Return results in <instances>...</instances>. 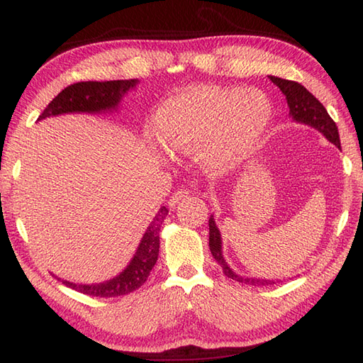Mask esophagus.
Returning <instances> with one entry per match:
<instances>
[{"label": "esophagus", "instance_id": "1", "mask_svg": "<svg viewBox=\"0 0 363 363\" xmlns=\"http://www.w3.org/2000/svg\"><path fill=\"white\" fill-rule=\"evenodd\" d=\"M189 194L190 191L189 190H186V189H179V190H176L174 194L169 196V199H168V206L169 207H174L177 203L181 201V199H184V198H187L189 196Z\"/></svg>", "mask_w": 363, "mask_h": 363}]
</instances>
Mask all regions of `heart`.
Instances as JSON below:
<instances>
[{
  "label": "heart",
  "mask_w": 363,
  "mask_h": 363,
  "mask_svg": "<svg viewBox=\"0 0 363 363\" xmlns=\"http://www.w3.org/2000/svg\"><path fill=\"white\" fill-rule=\"evenodd\" d=\"M273 120L262 90L198 86L159 107L154 135L172 152H199L206 165L228 168L259 148Z\"/></svg>",
  "instance_id": "b5f03b06"
}]
</instances>
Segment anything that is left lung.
Segmentation results:
<instances>
[{"mask_svg": "<svg viewBox=\"0 0 363 363\" xmlns=\"http://www.w3.org/2000/svg\"><path fill=\"white\" fill-rule=\"evenodd\" d=\"M273 84L281 89L282 94L287 99L289 109H290V117L293 121L303 123V125H309L311 128L317 129L318 133L325 135L330 143H334L337 148H340V135H338V129L335 121L329 117L328 111L325 109L317 98H315L309 90L304 86L289 79L277 78V76H268ZM209 248L213 259L218 262L223 268V273L228 277L238 282L250 284V285H272L276 284L274 281L269 279H257V277H246V276H238L233 268L228 265V262L223 257V250H221V234L220 229L215 225L213 215L209 218Z\"/></svg>", "mask_w": 363, "mask_h": 363, "instance_id": "1", "label": "left lung"}]
</instances>
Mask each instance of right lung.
Instances as JSON below:
<instances>
[{
    "label": "right lung",
    "mask_w": 363,
    "mask_h": 363,
    "mask_svg": "<svg viewBox=\"0 0 363 363\" xmlns=\"http://www.w3.org/2000/svg\"><path fill=\"white\" fill-rule=\"evenodd\" d=\"M138 84V79H120V81H87L76 82L64 89L52 101L45 107V111L38 115V120L48 117H57L64 113H101L113 112L118 109L121 98L130 89ZM168 215V209L162 206L156 217L152 218L151 225L143 234L140 245L130 259L129 265L120 274L109 281L99 284H74L70 281H62L67 287L84 293L89 296L113 298L128 295V293L142 287L148 279L152 267L156 265L159 256V234L160 226ZM57 277V276H56Z\"/></svg>",
    "instance_id": "obj_1"
}]
</instances>
